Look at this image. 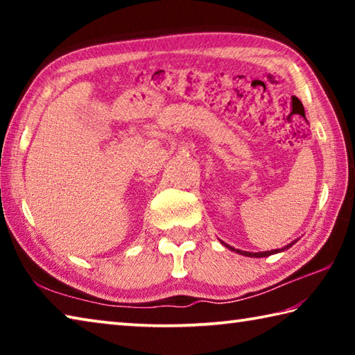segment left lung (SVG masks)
<instances>
[{
	"mask_svg": "<svg viewBox=\"0 0 355 355\" xmlns=\"http://www.w3.org/2000/svg\"><path fill=\"white\" fill-rule=\"evenodd\" d=\"M222 244L225 245L227 249H230V250H233V252H236V254H239V255H244V257H254V258H263V257H269V255H274V254H279V252H284V250H288L291 248V245L294 244V243H297V239L296 241H293V243H290V244H286V245H284V248L282 249H274V250H266V252H245V250H239V249H235V248H232V245H228V244H225L224 241H220Z\"/></svg>",
	"mask_w": 355,
	"mask_h": 355,
	"instance_id": "left-lung-1",
	"label": "left lung"
}]
</instances>
